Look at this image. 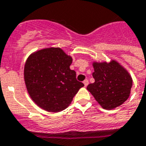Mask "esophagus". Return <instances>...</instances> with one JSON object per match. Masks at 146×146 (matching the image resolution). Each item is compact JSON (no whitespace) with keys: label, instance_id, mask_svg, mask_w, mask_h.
I'll return each instance as SVG.
<instances>
[{"label":"esophagus","instance_id":"1","mask_svg":"<svg viewBox=\"0 0 146 146\" xmlns=\"http://www.w3.org/2000/svg\"><path fill=\"white\" fill-rule=\"evenodd\" d=\"M83 83H84V85H85V86L86 87L87 86H88V84H89V80H85L84 81H83Z\"/></svg>","mask_w":146,"mask_h":146}]
</instances>
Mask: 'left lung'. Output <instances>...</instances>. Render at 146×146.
Here are the masks:
<instances>
[{
	"mask_svg": "<svg viewBox=\"0 0 146 146\" xmlns=\"http://www.w3.org/2000/svg\"><path fill=\"white\" fill-rule=\"evenodd\" d=\"M95 82L87 86L102 108L112 110L128 99L133 80L128 71L117 61L93 62Z\"/></svg>",
	"mask_w": 146,
	"mask_h": 146,
	"instance_id": "1",
	"label": "left lung"
}]
</instances>
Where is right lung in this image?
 Returning a JSON list of instances; mask_svg holds the SVG:
<instances>
[{"mask_svg":"<svg viewBox=\"0 0 146 146\" xmlns=\"http://www.w3.org/2000/svg\"><path fill=\"white\" fill-rule=\"evenodd\" d=\"M73 59L60 48H48L33 53L24 66L26 89L33 101L49 112H60L71 104L84 84L70 69Z\"/></svg>","mask_w":146,"mask_h":146,"instance_id":"obj_1","label":"right lung"}]
</instances>
